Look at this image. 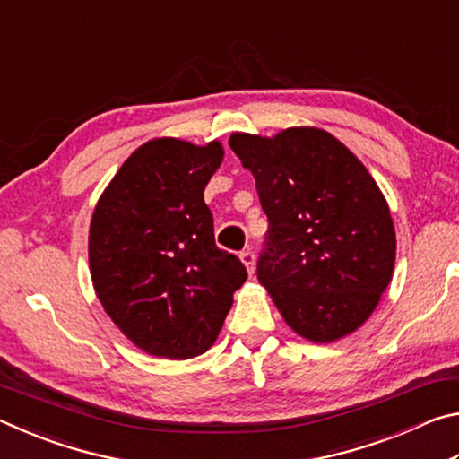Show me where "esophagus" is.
<instances>
[{"mask_svg": "<svg viewBox=\"0 0 459 459\" xmlns=\"http://www.w3.org/2000/svg\"><path fill=\"white\" fill-rule=\"evenodd\" d=\"M240 261L245 263L248 275H253L255 273V253L251 251V248H245V251L240 253Z\"/></svg>", "mask_w": 459, "mask_h": 459, "instance_id": "esophagus-1", "label": "esophagus"}]
</instances>
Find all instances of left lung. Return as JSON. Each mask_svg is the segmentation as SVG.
<instances>
[{
    "mask_svg": "<svg viewBox=\"0 0 459 459\" xmlns=\"http://www.w3.org/2000/svg\"><path fill=\"white\" fill-rule=\"evenodd\" d=\"M255 176L269 229L257 279L283 320L333 342L368 320L394 267L386 200L360 160L314 127L229 139Z\"/></svg>",
    "mask_w": 459,
    "mask_h": 459,
    "instance_id": "obj_1",
    "label": "left lung"
}]
</instances>
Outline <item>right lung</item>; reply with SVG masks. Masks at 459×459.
Masks as SVG:
<instances>
[{
    "instance_id": "right-lung-1",
    "label": "right lung",
    "mask_w": 459,
    "mask_h": 459,
    "mask_svg": "<svg viewBox=\"0 0 459 459\" xmlns=\"http://www.w3.org/2000/svg\"><path fill=\"white\" fill-rule=\"evenodd\" d=\"M222 147L153 139L129 155L91 221V275L105 312L142 351L192 359L212 346L247 281L216 247L204 188Z\"/></svg>"
}]
</instances>
